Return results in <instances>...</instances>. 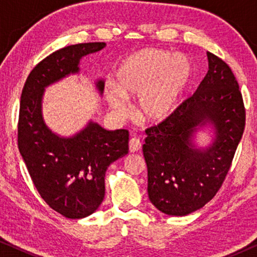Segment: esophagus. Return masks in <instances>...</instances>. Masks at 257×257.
<instances>
[{
    "instance_id": "1",
    "label": "esophagus",
    "mask_w": 257,
    "mask_h": 257,
    "mask_svg": "<svg viewBox=\"0 0 257 257\" xmlns=\"http://www.w3.org/2000/svg\"><path fill=\"white\" fill-rule=\"evenodd\" d=\"M140 149H142V143H140V140L138 138H132L131 140H130V143H128L130 152H132V153L138 152Z\"/></svg>"
}]
</instances>
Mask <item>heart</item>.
Segmentation results:
<instances>
[{
  "label": "heart",
  "mask_w": 257,
  "mask_h": 257,
  "mask_svg": "<svg viewBox=\"0 0 257 257\" xmlns=\"http://www.w3.org/2000/svg\"><path fill=\"white\" fill-rule=\"evenodd\" d=\"M193 76L185 55L147 48L128 56L117 70L115 85L107 84L105 94L118 115L127 113L125 98H138L144 120L160 122L174 113Z\"/></svg>",
  "instance_id": "b5f03b06"
}]
</instances>
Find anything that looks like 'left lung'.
<instances>
[{
  "instance_id": "obj_1",
  "label": "left lung",
  "mask_w": 257,
  "mask_h": 257,
  "mask_svg": "<svg viewBox=\"0 0 257 257\" xmlns=\"http://www.w3.org/2000/svg\"><path fill=\"white\" fill-rule=\"evenodd\" d=\"M208 72L193 96L173 114L146 130L143 153L150 201L167 215L185 216L202 208L219 191L245 124L237 80L229 66L207 52ZM212 124L214 138L205 149L195 133Z\"/></svg>"
}]
</instances>
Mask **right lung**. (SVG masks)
I'll use <instances>...</instances> for the list:
<instances>
[{"label":"right lung","instance_id":"right-lung-1","mask_svg":"<svg viewBox=\"0 0 257 257\" xmlns=\"http://www.w3.org/2000/svg\"><path fill=\"white\" fill-rule=\"evenodd\" d=\"M105 45L80 43L52 52L29 73L21 94L20 153L42 199L68 219L89 216L100 206L107 167L128 153V131H108L90 120L75 136L61 137L45 124L42 100L45 87L79 73L80 59ZM94 84L103 93L104 80Z\"/></svg>","mask_w":257,"mask_h":257}]
</instances>
